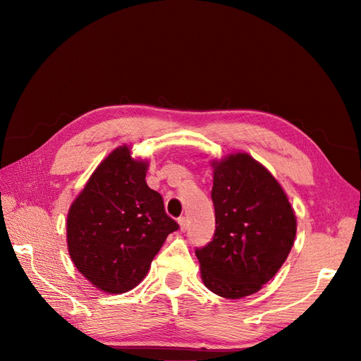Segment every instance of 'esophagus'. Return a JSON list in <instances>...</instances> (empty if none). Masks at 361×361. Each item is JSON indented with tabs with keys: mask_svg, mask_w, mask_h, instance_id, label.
Masks as SVG:
<instances>
[{
	"mask_svg": "<svg viewBox=\"0 0 361 361\" xmlns=\"http://www.w3.org/2000/svg\"><path fill=\"white\" fill-rule=\"evenodd\" d=\"M178 224H180V230H181V231H185V230H187L188 224H187V218H185V216H180V218H178Z\"/></svg>",
	"mask_w": 361,
	"mask_h": 361,
	"instance_id": "1",
	"label": "esophagus"
}]
</instances>
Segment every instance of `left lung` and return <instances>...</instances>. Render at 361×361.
<instances>
[{"instance_id": "1", "label": "left lung", "mask_w": 361, "mask_h": 361, "mask_svg": "<svg viewBox=\"0 0 361 361\" xmlns=\"http://www.w3.org/2000/svg\"><path fill=\"white\" fill-rule=\"evenodd\" d=\"M215 234L196 247L202 279L212 293H257L286 262L295 238L293 207L269 171L247 154L214 164Z\"/></svg>"}]
</instances>
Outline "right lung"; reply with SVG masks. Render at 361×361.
I'll list each match as a JSON object with an SVG mask.
<instances>
[{
  "instance_id": "obj_1",
  "label": "right lung",
  "mask_w": 361,
  "mask_h": 361,
  "mask_svg": "<svg viewBox=\"0 0 361 361\" xmlns=\"http://www.w3.org/2000/svg\"><path fill=\"white\" fill-rule=\"evenodd\" d=\"M146 162L116 149L97 168L67 218L73 263L94 287L111 294L135 288L168 234L180 225L162 196L146 184Z\"/></svg>"
}]
</instances>
